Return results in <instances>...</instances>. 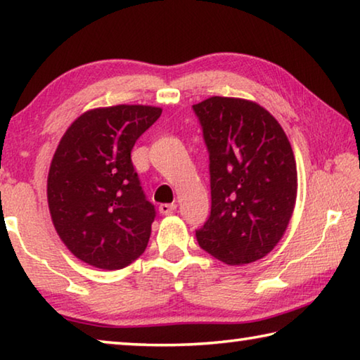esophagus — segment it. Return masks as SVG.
Here are the masks:
<instances>
[{"instance_id":"esophagus-1","label":"esophagus","mask_w":360,"mask_h":360,"mask_svg":"<svg viewBox=\"0 0 360 360\" xmlns=\"http://www.w3.org/2000/svg\"><path fill=\"white\" fill-rule=\"evenodd\" d=\"M176 210V205L174 203H162L158 206V211L162 212V214H172V212Z\"/></svg>"}]
</instances>
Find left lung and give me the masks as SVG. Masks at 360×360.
Returning <instances> with one entry per match:
<instances>
[{
	"label": "left lung",
	"instance_id": "8db88e82",
	"mask_svg": "<svg viewBox=\"0 0 360 360\" xmlns=\"http://www.w3.org/2000/svg\"><path fill=\"white\" fill-rule=\"evenodd\" d=\"M193 111L211 174V214L197 241L224 264H252L273 251L294 212V150L279 122L255 101L211 96Z\"/></svg>",
	"mask_w": 360,
	"mask_h": 360
}]
</instances>
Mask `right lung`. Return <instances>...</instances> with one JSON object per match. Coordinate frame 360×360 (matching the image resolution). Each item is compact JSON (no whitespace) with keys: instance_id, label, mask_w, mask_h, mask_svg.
I'll use <instances>...</instances> for the list:
<instances>
[{"instance_id":"add662e5","label":"right lung","mask_w":360,"mask_h":360,"mask_svg":"<svg viewBox=\"0 0 360 360\" xmlns=\"http://www.w3.org/2000/svg\"><path fill=\"white\" fill-rule=\"evenodd\" d=\"M162 108L89 109L60 139L47 174L52 224L70 252L100 270H120L146 251L155 210L131 163L136 139Z\"/></svg>"}]
</instances>
